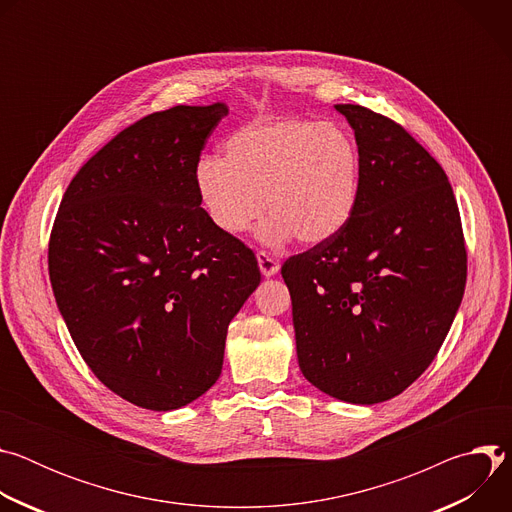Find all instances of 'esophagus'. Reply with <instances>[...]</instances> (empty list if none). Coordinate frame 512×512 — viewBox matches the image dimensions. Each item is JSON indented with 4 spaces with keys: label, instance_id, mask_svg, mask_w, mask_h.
<instances>
[{
    "label": "esophagus",
    "instance_id": "1",
    "mask_svg": "<svg viewBox=\"0 0 512 512\" xmlns=\"http://www.w3.org/2000/svg\"><path fill=\"white\" fill-rule=\"evenodd\" d=\"M257 263H259V269L265 277H271L279 271V261L273 259L269 253L265 251H257Z\"/></svg>",
    "mask_w": 512,
    "mask_h": 512
}]
</instances>
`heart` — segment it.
I'll list each match as a JSON object with an SVG mask.
<instances>
[{
    "label": "heart",
    "instance_id": "obj_1",
    "mask_svg": "<svg viewBox=\"0 0 512 512\" xmlns=\"http://www.w3.org/2000/svg\"><path fill=\"white\" fill-rule=\"evenodd\" d=\"M200 202L216 229L247 231L265 210L261 239L296 237L320 245L338 235L356 208L360 152L336 123L304 117L257 119L225 141V158L202 156L194 170Z\"/></svg>",
    "mask_w": 512,
    "mask_h": 512
}]
</instances>
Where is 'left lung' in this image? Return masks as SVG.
<instances>
[{
    "mask_svg": "<svg viewBox=\"0 0 512 512\" xmlns=\"http://www.w3.org/2000/svg\"><path fill=\"white\" fill-rule=\"evenodd\" d=\"M336 111L360 152L356 208L281 275L304 377L373 405L403 393L440 352L464 296L466 245L452 184L423 145L362 105Z\"/></svg>",
    "mask_w": 512,
    "mask_h": 512,
    "instance_id": "1",
    "label": "left lung"
}]
</instances>
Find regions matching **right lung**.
Listing matches in <instances>:
<instances>
[{"label":"right lung","instance_id":"add662e5","mask_svg":"<svg viewBox=\"0 0 512 512\" xmlns=\"http://www.w3.org/2000/svg\"><path fill=\"white\" fill-rule=\"evenodd\" d=\"M227 105H178L117 133L70 180L48 271L58 310L95 377L170 411L223 371L227 328L261 281L255 253L216 229L194 170Z\"/></svg>","mask_w":512,"mask_h":512}]
</instances>
